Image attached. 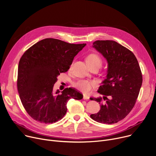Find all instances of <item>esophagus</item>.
Masks as SVG:
<instances>
[{
  "label": "esophagus",
  "mask_w": 156,
  "mask_h": 156,
  "mask_svg": "<svg viewBox=\"0 0 156 156\" xmlns=\"http://www.w3.org/2000/svg\"><path fill=\"white\" fill-rule=\"evenodd\" d=\"M83 99H84V100H87V99H89V96H88L87 95H83Z\"/></svg>",
  "instance_id": "obj_1"
}]
</instances>
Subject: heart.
I'll return each mask as SVG.
<instances>
[{
    "instance_id": "1",
    "label": "heart",
    "mask_w": 156,
    "mask_h": 156,
    "mask_svg": "<svg viewBox=\"0 0 156 156\" xmlns=\"http://www.w3.org/2000/svg\"><path fill=\"white\" fill-rule=\"evenodd\" d=\"M86 62L90 68L94 66L100 67L102 65V59L100 56L96 54H89L86 58ZM95 85V83L94 82L87 80H79L74 83V87L85 93L90 92Z\"/></svg>"
}]
</instances>
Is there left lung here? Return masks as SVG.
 <instances>
[{
	"label": "left lung",
	"mask_w": 156,
	"mask_h": 156,
	"mask_svg": "<svg viewBox=\"0 0 156 156\" xmlns=\"http://www.w3.org/2000/svg\"><path fill=\"white\" fill-rule=\"evenodd\" d=\"M92 47L108 64L106 78L98 92L102 98H92L101 104L97 114L90 115L96 122L112 124L124 119L134 107L142 83L137 60L130 50L114 41H96Z\"/></svg>",
	"instance_id": "8db88e82"
}]
</instances>
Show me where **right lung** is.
<instances>
[{
  "mask_svg": "<svg viewBox=\"0 0 156 156\" xmlns=\"http://www.w3.org/2000/svg\"><path fill=\"white\" fill-rule=\"evenodd\" d=\"M86 44H74L47 38L35 44L21 57L18 67L17 89L21 102L35 121L52 124L63 118L67 103L83 95L69 87L53 90L57 76L69 69L74 57Z\"/></svg>",
  "mask_w": 156,
  "mask_h": 156,
  "instance_id": "obj_1",
  "label": "right lung"
}]
</instances>
